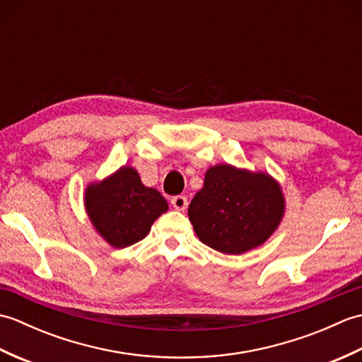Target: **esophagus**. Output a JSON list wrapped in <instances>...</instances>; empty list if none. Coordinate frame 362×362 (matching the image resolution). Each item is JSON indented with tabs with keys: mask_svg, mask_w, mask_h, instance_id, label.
<instances>
[{
	"mask_svg": "<svg viewBox=\"0 0 362 362\" xmlns=\"http://www.w3.org/2000/svg\"><path fill=\"white\" fill-rule=\"evenodd\" d=\"M171 204L175 210L183 211V210H187V206H188V199L185 196H174L171 199Z\"/></svg>",
	"mask_w": 362,
	"mask_h": 362,
	"instance_id": "esophagus-1",
	"label": "esophagus"
}]
</instances>
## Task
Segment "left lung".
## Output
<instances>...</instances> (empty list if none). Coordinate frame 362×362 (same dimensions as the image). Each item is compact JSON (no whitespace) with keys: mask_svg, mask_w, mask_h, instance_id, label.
Segmentation results:
<instances>
[{"mask_svg":"<svg viewBox=\"0 0 362 362\" xmlns=\"http://www.w3.org/2000/svg\"><path fill=\"white\" fill-rule=\"evenodd\" d=\"M284 209L281 187L271 174L224 163L206 169L204 188L191 201L188 216L204 244L241 255L272 236Z\"/></svg>","mask_w":362,"mask_h":362,"instance_id":"left-lung-1","label":"left lung"}]
</instances>
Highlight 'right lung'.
I'll list each match as a JSON object with an SVG mask.
<instances>
[{
  "instance_id": "right-lung-1",
  "label": "right lung",
  "mask_w": 362,
  "mask_h": 362,
  "mask_svg": "<svg viewBox=\"0 0 362 362\" xmlns=\"http://www.w3.org/2000/svg\"><path fill=\"white\" fill-rule=\"evenodd\" d=\"M83 205L98 235L115 249L141 241L169 209L166 199L156 188L144 187L136 169L126 165L90 183Z\"/></svg>"
}]
</instances>
